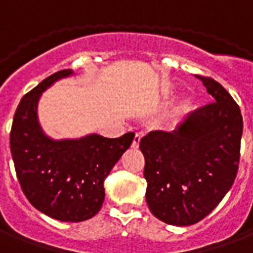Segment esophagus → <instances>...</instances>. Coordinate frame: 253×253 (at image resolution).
<instances>
[{"label":"esophagus","instance_id":"1","mask_svg":"<svg viewBox=\"0 0 253 253\" xmlns=\"http://www.w3.org/2000/svg\"><path fill=\"white\" fill-rule=\"evenodd\" d=\"M139 141H141V135H139V134H135L134 141H132V148L138 149V146H139Z\"/></svg>","mask_w":253,"mask_h":253}]
</instances>
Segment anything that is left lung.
<instances>
[{
	"label": "left lung",
	"mask_w": 253,
	"mask_h": 253,
	"mask_svg": "<svg viewBox=\"0 0 253 253\" xmlns=\"http://www.w3.org/2000/svg\"><path fill=\"white\" fill-rule=\"evenodd\" d=\"M198 78L214 103L188 114L172 132L150 131L139 142L146 203L154 217L176 226L207 217L233 186L239 170L240 107L215 80Z\"/></svg>",
	"instance_id": "1"
}]
</instances>
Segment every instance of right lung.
<instances>
[{"label": "right lung", "instance_id": "obj_1", "mask_svg": "<svg viewBox=\"0 0 253 253\" xmlns=\"http://www.w3.org/2000/svg\"><path fill=\"white\" fill-rule=\"evenodd\" d=\"M72 74L70 69L54 73L21 99L10 130V152L21 190L31 205L54 219L81 222L100 211L105 177L130 148L134 132L119 138L89 134L55 141L47 137L38 119L41 94Z\"/></svg>", "mask_w": 253, "mask_h": 253}]
</instances>
